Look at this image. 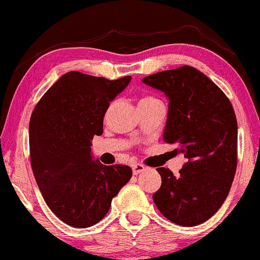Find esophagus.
I'll return each instance as SVG.
<instances>
[{"mask_svg":"<svg viewBox=\"0 0 260 260\" xmlns=\"http://www.w3.org/2000/svg\"><path fill=\"white\" fill-rule=\"evenodd\" d=\"M132 170H133V174H135V175H138V174L144 172L145 167L143 164H141V162H136V164L132 165Z\"/></svg>","mask_w":260,"mask_h":260,"instance_id":"esophagus-1","label":"esophagus"}]
</instances>
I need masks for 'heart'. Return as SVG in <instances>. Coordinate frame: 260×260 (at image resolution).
<instances>
[{
  "label": "heart",
  "mask_w": 260,
  "mask_h": 260,
  "mask_svg": "<svg viewBox=\"0 0 260 260\" xmlns=\"http://www.w3.org/2000/svg\"><path fill=\"white\" fill-rule=\"evenodd\" d=\"M150 101H158V100L154 99V98H150V96H147V98L142 99L141 101H139V104H143V102H150Z\"/></svg>",
  "instance_id": "b5f03b06"
}]
</instances>
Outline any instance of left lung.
Here are the masks:
<instances>
[{
  "label": "left lung",
  "instance_id": "obj_1",
  "mask_svg": "<svg viewBox=\"0 0 260 260\" xmlns=\"http://www.w3.org/2000/svg\"><path fill=\"white\" fill-rule=\"evenodd\" d=\"M169 99L162 139L175 144L186 162L175 176L158 168L161 186L154 204L169 221L192 227L212 217L231 190L237 169V118L230 100L192 67L164 70L142 79Z\"/></svg>",
  "mask_w": 260,
  "mask_h": 260
}]
</instances>
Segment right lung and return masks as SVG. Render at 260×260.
Segmentation results:
<instances>
[{"label": "right lung", "mask_w": 260, "mask_h": 260, "mask_svg": "<svg viewBox=\"0 0 260 260\" xmlns=\"http://www.w3.org/2000/svg\"><path fill=\"white\" fill-rule=\"evenodd\" d=\"M131 79L70 71L34 107L29 122L34 178L48 207L69 226L86 228L101 221L132 178L128 165L107 167L91 155V141L104 132L110 102Z\"/></svg>", "instance_id": "obj_1"}]
</instances>
